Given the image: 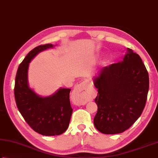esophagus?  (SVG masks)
<instances>
[{
	"mask_svg": "<svg viewBox=\"0 0 158 158\" xmlns=\"http://www.w3.org/2000/svg\"><path fill=\"white\" fill-rule=\"evenodd\" d=\"M73 96L76 98L78 104L83 105L87 103L90 97V92L86 83L83 82L76 85L73 89Z\"/></svg>",
	"mask_w": 158,
	"mask_h": 158,
	"instance_id": "obj_1",
	"label": "esophagus"
}]
</instances>
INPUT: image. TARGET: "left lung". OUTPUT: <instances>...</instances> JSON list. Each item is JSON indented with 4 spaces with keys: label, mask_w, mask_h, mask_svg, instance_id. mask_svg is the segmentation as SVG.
Instances as JSON below:
<instances>
[{
    "label": "left lung",
    "mask_w": 158,
    "mask_h": 158,
    "mask_svg": "<svg viewBox=\"0 0 158 158\" xmlns=\"http://www.w3.org/2000/svg\"><path fill=\"white\" fill-rule=\"evenodd\" d=\"M94 83L96 129L105 134L128 129L143 113L149 91V74L140 57L127 48L123 61L103 67Z\"/></svg>",
    "instance_id": "8db88e82"
}]
</instances>
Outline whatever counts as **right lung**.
I'll list each match as a JSON object with an SVG mask.
<instances>
[{
    "label": "right lung",
    "mask_w": 158,
    "mask_h": 158,
    "mask_svg": "<svg viewBox=\"0 0 158 158\" xmlns=\"http://www.w3.org/2000/svg\"><path fill=\"white\" fill-rule=\"evenodd\" d=\"M51 44L40 45L27 54L15 76L14 96L18 110L34 131L43 135H58L69 127L73 109L70 106V89L60 88L48 97H40L29 88L27 71L31 60Z\"/></svg>",
    "instance_id": "obj_1"
}]
</instances>
